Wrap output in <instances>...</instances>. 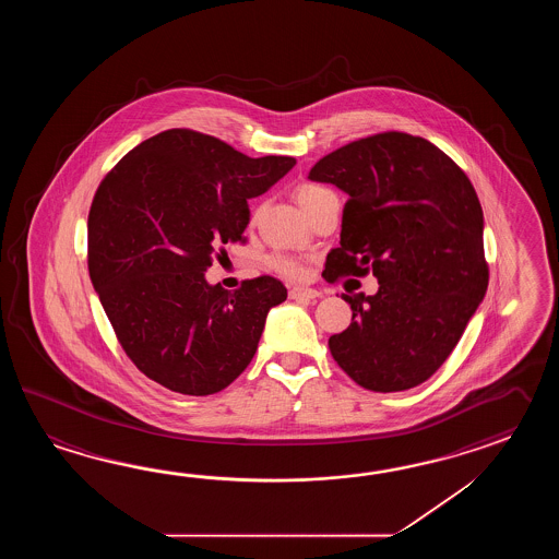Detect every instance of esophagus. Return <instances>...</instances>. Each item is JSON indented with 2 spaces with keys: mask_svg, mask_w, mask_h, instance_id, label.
Masks as SVG:
<instances>
[{
  "mask_svg": "<svg viewBox=\"0 0 559 559\" xmlns=\"http://www.w3.org/2000/svg\"><path fill=\"white\" fill-rule=\"evenodd\" d=\"M320 296L321 292L311 289V287H292V289H289V297H292V299H316V297Z\"/></svg>",
  "mask_w": 559,
  "mask_h": 559,
  "instance_id": "obj_1",
  "label": "esophagus"
}]
</instances>
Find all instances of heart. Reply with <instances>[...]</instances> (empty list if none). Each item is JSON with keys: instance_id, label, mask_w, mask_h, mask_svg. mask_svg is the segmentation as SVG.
Returning <instances> with one entry per match:
<instances>
[{"instance_id": "b5f03b06", "label": "heart", "mask_w": 559, "mask_h": 559, "mask_svg": "<svg viewBox=\"0 0 559 559\" xmlns=\"http://www.w3.org/2000/svg\"><path fill=\"white\" fill-rule=\"evenodd\" d=\"M325 188L316 186V183H301L296 188V200L301 207H306L313 198H318L323 193ZM270 267L274 270L275 274L282 275L285 280H304L308 275V263L304 262L301 258L292 255V253H284L277 251L270 258Z\"/></svg>"}]
</instances>
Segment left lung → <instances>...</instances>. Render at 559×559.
<instances>
[{"instance_id": "left-lung-1", "label": "left lung", "mask_w": 559, "mask_h": 559, "mask_svg": "<svg viewBox=\"0 0 559 559\" xmlns=\"http://www.w3.org/2000/svg\"><path fill=\"white\" fill-rule=\"evenodd\" d=\"M309 179L347 193L325 280L378 277L376 296H342L352 323L330 352L371 392H404L450 357L486 296L484 212L464 169L433 143L383 131L321 157Z\"/></svg>"}]
</instances>
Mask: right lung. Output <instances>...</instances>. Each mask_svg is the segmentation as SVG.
I'll use <instances>...</instances> for the list:
<instances>
[{
	"mask_svg": "<svg viewBox=\"0 0 559 559\" xmlns=\"http://www.w3.org/2000/svg\"><path fill=\"white\" fill-rule=\"evenodd\" d=\"M296 166L250 157L200 131H162L123 155L95 191L87 267L135 368L183 395L222 392L250 366L267 311L285 301L272 275L236 292L203 274L250 224L248 200Z\"/></svg>",
	"mask_w": 559,
	"mask_h": 559,
	"instance_id": "right-lung-1",
	"label": "right lung"
}]
</instances>
